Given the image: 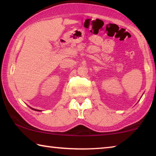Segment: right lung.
Here are the masks:
<instances>
[{
	"label": "right lung",
	"mask_w": 156,
	"mask_h": 156,
	"mask_svg": "<svg viewBox=\"0 0 156 156\" xmlns=\"http://www.w3.org/2000/svg\"><path fill=\"white\" fill-rule=\"evenodd\" d=\"M31 109H34V110H36V111H39V110H36V109H33V108H31Z\"/></svg>",
	"instance_id": "right-lung-1"
}]
</instances>
